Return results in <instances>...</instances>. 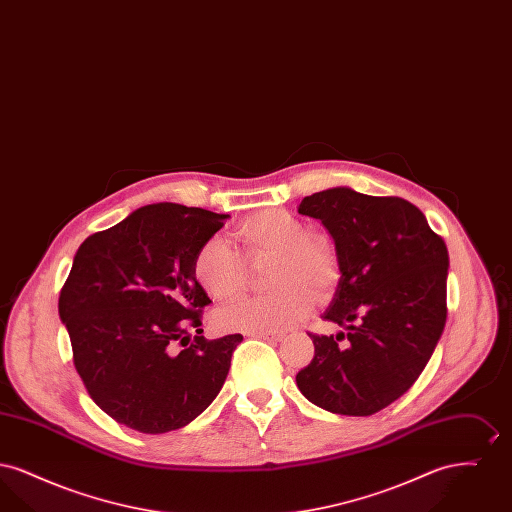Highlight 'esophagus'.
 Returning <instances> with one entry per match:
<instances>
[{
    "label": "esophagus",
    "instance_id": "1",
    "mask_svg": "<svg viewBox=\"0 0 512 512\" xmlns=\"http://www.w3.org/2000/svg\"><path fill=\"white\" fill-rule=\"evenodd\" d=\"M253 338H259V340L270 341V343H276V341L282 340L284 334L282 332H270V330H261V332H251Z\"/></svg>",
    "mask_w": 512,
    "mask_h": 512
}]
</instances>
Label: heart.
Segmentation results:
<instances>
[{
	"mask_svg": "<svg viewBox=\"0 0 512 512\" xmlns=\"http://www.w3.org/2000/svg\"><path fill=\"white\" fill-rule=\"evenodd\" d=\"M232 236L245 261L272 259L267 282L274 290L219 309L215 324L222 330H286L313 311L317 295L328 297L340 282V253L332 238L309 232V224L288 209L257 211ZM242 257L219 236L205 240L192 261L195 284L215 301L236 297L247 280Z\"/></svg>",
	"mask_w": 512,
	"mask_h": 512,
	"instance_id": "1",
	"label": "heart"
}]
</instances>
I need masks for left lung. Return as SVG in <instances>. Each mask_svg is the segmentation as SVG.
I'll return each mask as SVG.
<instances>
[{
    "mask_svg": "<svg viewBox=\"0 0 512 512\" xmlns=\"http://www.w3.org/2000/svg\"><path fill=\"white\" fill-rule=\"evenodd\" d=\"M297 211L320 220L338 247L341 278L322 318L345 328L309 334L315 357L297 372V388L330 413H378L413 386L441 338L445 242L401 197L338 186L303 197Z\"/></svg>",
    "mask_w": 512,
    "mask_h": 512,
    "instance_id": "obj_1",
    "label": "left lung"
}]
</instances>
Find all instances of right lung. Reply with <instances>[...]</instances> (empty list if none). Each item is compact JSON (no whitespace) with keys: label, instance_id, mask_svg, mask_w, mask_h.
Instances as JSON below:
<instances>
[{"label":"right lung","instance_id":"right-lung-1","mask_svg":"<svg viewBox=\"0 0 512 512\" xmlns=\"http://www.w3.org/2000/svg\"><path fill=\"white\" fill-rule=\"evenodd\" d=\"M226 219L153 203L78 247L59 317L86 390L119 424L142 434L178 430L222 390L244 336L192 340L190 328L211 303L195 284V251Z\"/></svg>","mask_w":512,"mask_h":512}]
</instances>
